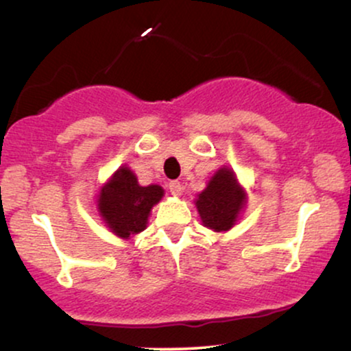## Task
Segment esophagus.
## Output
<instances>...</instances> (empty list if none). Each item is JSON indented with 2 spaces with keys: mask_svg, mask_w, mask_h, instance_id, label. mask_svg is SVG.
<instances>
[{
  "mask_svg": "<svg viewBox=\"0 0 351 351\" xmlns=\"http://www.w3.org/2000/svg\"><path fill=\"white\" fill-rule=\"evenodd\" d=\"M168 188H170V193L173 196H180V194L183 193V184H181L180 181H170V183H168Z\"/></svg>",
  "mask_w": 351,
  "mask_h": 351,
  "instance_id": "34e87169",
  "label": "esophagus"
}]
</instances>
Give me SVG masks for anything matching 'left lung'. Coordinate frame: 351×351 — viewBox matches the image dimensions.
<instances>
[{"instance_id":"1","label":"left lung","mask_w":351,"mask_h":351,"mask_svg":"<svg viewBox=\"0 0 351 351\" xmlns=\"http://www.w3.org/2000/svg\"><path fill=\"white\" fill-rule=\"evenodd\" d=\"M202 223L215 232H227L234 225L245 206V193L238 186L233 171L220 168L196 201Z\"/></svg>"}]
</instances>
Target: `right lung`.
I'll return each mask as SVG.
<instances>
[{"label":"right lung","mask_w":351,"mask_h":351,"mask_svg":"<svg viewBox=\"0 0 351 351\" xmlns=\"http://www.w3.org/2000/svg\"><path fill=\"white\" fill-rule=\"evenodd\" d=\"M162 196L163 189L160 186H139L134 173L128 167H121L110 183L101 188L99 208L114 234L130 238L147 227L150 208L160 201Z\"/></svg>","instance_id":"obj_1"}]
</instances>
